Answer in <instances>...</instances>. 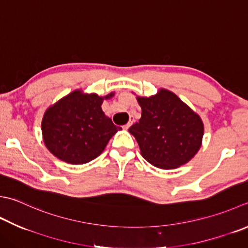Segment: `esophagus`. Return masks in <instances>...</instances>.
Listing matches in <instances>:
<instances>
[{
  "label": "esophagus",
  "instance_id": "esophagus-1",
  "mask_svg": "<svg viewBox=\"0 0 248 248\" xmlns=\"http://www.w3.org/2000/svg\"><path fill=\"white\" fill-rule=\"evenodd\" d=\"M133 121H134V119H130V120H129V123H128L127 124H125V125H124V129H129V128L131 127V125H132Z\"/></svg>",
  "mask_w": 248,
  "mask_h": 248
}]
</instances>
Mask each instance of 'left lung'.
<instances>
[{
  "instance_id": "obj_1",
  "label": "left lung",
  "mask_w": 248,
  "mask_h": 248,
  "mask_svg": "<svg viewBox=\"0 0 248 248\" xmlns=\"http://www.w3.org/2000/svg\"><path fill=\"white\" fill-rule=\"evenodd\" d=\"M138 101L142 117L129 132L139 143L143 158L164 170L187 163L201 147L204 128L199 115L164 89Z\"/></svg>"
}]
</instances>
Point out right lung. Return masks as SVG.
Wrapping results in <instances>:
<instances>
[{
	"instance_id": "add662e5",
	"label": "right lung",
	"mask_w": 248,
	"mask_h": 248,
	"mask_svg": "<svg viewBox=\"0 0 248 248\" xmlns=\"http://www.w3.org/2000/svg\"><path fill=\"white\" fill-rule=\"evenodd\" d=\"M102 102L103 98L98 94H82L77 90L46 110L42 132L44 143L53 156L71 164H84L103 152L121 128L104 115Z\"/></svg>"
}]
</instances>
